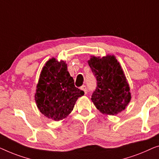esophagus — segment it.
I'll return each instance as SVG.
<instances>
[{
  "label": "esophagus",
  "mask_w": 159,
  "mask_h": 159,
  "mask_svg": "<svg viewBox=\"0 0 159 159\" xmlns=\"http://www.w3.org/2000/svg\"><path fill=\"white\" fill-rule=\"evenodd\" d=\"M80 89H81L82 91H84L85 94H86V93H87V88H86V86H85V85H84V86H82L81 87H80Z\"/></svg>",
  "instance_id": "obj_1"
}]
</instances>
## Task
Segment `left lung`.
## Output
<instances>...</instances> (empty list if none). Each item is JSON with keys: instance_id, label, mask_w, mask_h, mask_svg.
<instances>
[{"instance_id": "8db88e82", "label": "left lung", "mask_w": 159, "mask_h": 159, "mask_svg": "<svg viewBox=\"0 0 159 159\" xmlns=\"http://www.w3.org/2000/svg\"><path fill=\"white\" fill-rule=\"evenodd\" d=\"M88 63L97 80L91 99L97 109L107 115H116L125 110L131 100L130 89L116 57L91 56Z\"/></svg>"}]
</instances>
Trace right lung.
<instances>
[{"label": "right lung", "mask_w": 159, "mask_h": 159, "mask_svg": "<svg viewBox=\"0 0 159 159\" xmlns=\"http://www.w3.org/2000/svg\"><path fill=\"white\" fill-rule=\"evenodd\" d=\"M84 92L76 88L63 60L52 57L42 69L35 93L40 112L55 121L66 118Z\"/></svg>", "instance_id": "obj_1"}]
</instances>
